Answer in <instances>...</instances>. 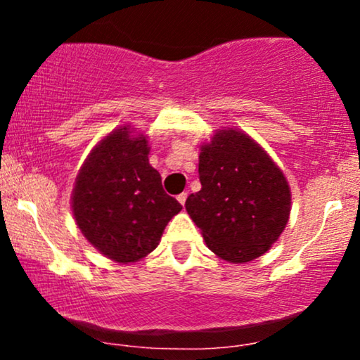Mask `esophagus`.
<instances>
[{
    "label": "esophagus",
    "mask_w": 360,
    "mask_h": 360,
    "mask_svg": "<svg viewBox=\"0 0 360 360\" xmlns=\"http://www.w3.org/2000/svg\"><path fill=\"white\" fill-rule=\"evenodd\" d=\"M186 200H188V193H181L179 196H177V201H179L181 205L184 206V203H186Z\"/></svg>",
    "instance_id": "obj_1"
}]
</instances>
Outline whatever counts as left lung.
Returning <instances> with one entry per match:
<instances>
[{"mask_svg":"<svg viewBox=\"0 0 360 360\" xmlns=\"http://www.w3.org/2000/svg\"><path fill=\"white\" fill-rule=\"evenodd\" d=\"M198 172L201 189L189 194L186 212L208 249L233 264L266 254L291 213V189L267 152L238 128H225L201 146Z\"/></svg>","mask_w":360,"mask_h":360,"instance_id":"left-lung-1","label":"left lung"}]
</instances>
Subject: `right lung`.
I'll return each instance as SVG.
<instances>
[{
  "label": "right lung",
  "mask_w": 360,
  "mask_h": 360,
  "mask_svg": "<svg viewBox=\"0 0 360 360\" xmlns=\"http://www.w3.org/2000/svg\"><path fill=\"white\" fill-rule=\"evenodd\" d=\"M125 125L106 135L84 160L72 189L77 229L115 262H137L159 245L183 210L148 164V140Z\"/></svg>",
  "instance_id": "obj_1"
}]
</instances>
